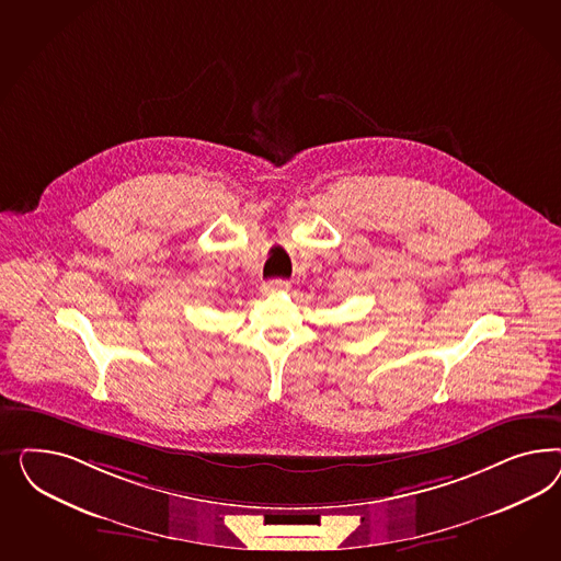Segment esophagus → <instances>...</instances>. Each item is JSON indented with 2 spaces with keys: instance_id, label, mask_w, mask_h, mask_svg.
<instances>
[{
  "instance_id": "esophagus-1",
  "label": "esophagus",
  "mask_w": 561,
  "mask_h": 561,
  "mask_svg": "<svg viewBox=\"0 0 561 561\" xmlns=\"http://www.w3.org/2000/svg\"><path fill=\"white\" fill-rule=\"evenodd\" d=\"M289 288V282L286 279H270V282H265L261 289L265 291V294H275V291H284V289Z\"/></svg>"
}]
</instances>
